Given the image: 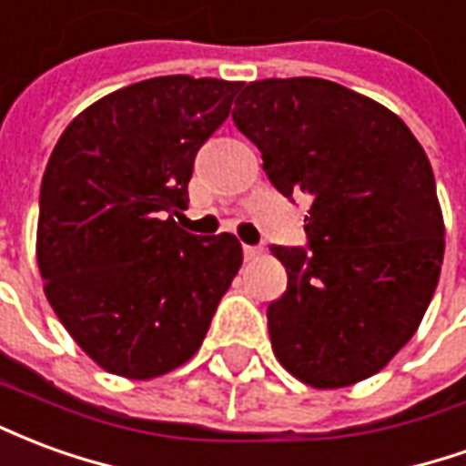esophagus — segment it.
<instances>
[{"label":"esophagus","instance_id":"esophagus-1","mask_svg":"<svg viewBox=\"0 0 466 466\" xmlns=\"http://www.w3.org/2000/svg\"><path fill=\"white\" fill-rule=\"evenodd\" d=\"M242 252H244V259L249 262V259H254V257H259V247H252V244H242Z\"/></svg>","mask_w":466,"mask_h":466}]
</instances>
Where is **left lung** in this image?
Listing matches in <instances>:
<instances>
[{"label":"left lung","instance_id":"1","mask_svg":"<svg viewBox=\"0 0 466 466\" xmlns=\"http://www.w3.org/2000/svg\"><path fill=\"white\" fill-rule=\"evenodd\" d=\"M237 129L269 182L309 199L307 247H272L277 360L319 390L380 371L417 332L440 282L444 222L431 164L387 106L317 76L242 85Z\"/></svg>","mask_w":466,"mask_h":466}]
</instances>
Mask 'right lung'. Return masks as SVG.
Returning <instances> with one entry per match:
<instances>
[{"mask_svg": "<svg viewBox=\"0 0 466 466\" xmlns=\"http://www.w3.org/2000/svg\"><path fill=\"white\" fill-rule=\"evenodd\" d=\"M242 82L154 76L86 106L42 179L36 262L75 342L112 374L152 380L199 350L242 267L234 234L174 222L197 152Z\"/></svg>", "mask_w": 466, "mask_h": 466, "instance_id": "add662e5", "label": "right lung"}]
</instances>
